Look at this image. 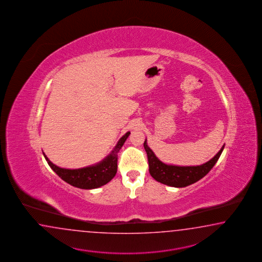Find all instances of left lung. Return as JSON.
Segmentation results:
<instances>
[{
	"label": "left lung",
	"instance_id": "left-lung-1",
	"mask_svg": "<svg viewBox=\"0 0 262 262\" xmlns=\"http://www.w3.org/2000/svg\"><path fill=\"white\" fill-rule=\"evenodd\" d=\"M144 147L147 154L149 173L152 178L165 185L181 188L191 185L208 174L221 156L225 145L209 162L196 166H178L163 163L147 145L146 139L144 143Z\"/></svg>",
	"mask_w": 262,
	"mask_h": 262
}]
</instances>
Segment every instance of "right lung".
Returning <instances> with one entry per match:
<instances>
[{
    "label": "right lung",
    "instance_id": "obj_1",
    "mask_svg": "<svg viewBox=\"0 0 262 262\" xmlns=\"http://www.w3.org/2000/svg\"><path fill=\"white\" fill-rule=\"evenodd\" d=\"M129 132L124 134L122 137L117 142V145L112 150L110 154L97 164L91 166L79 169L61 168L57 165L53 164L46 155L43 153L44 157L51 168L58 174L63 181L68 182L72 186L80 189H96L103 186L106 183L112 181V179L116 176L117 171V153L124 145L125 141L129 135Z\"/></svg>",
    "mask_w": 262,
    "mask_h": 262
}]
</instances>
